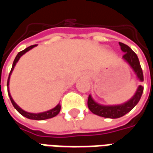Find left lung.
<instances>
[{
  "instance_id": "obj_1",
  "label": "left lung",
  "mask_w": 153,
  "mask_h": 153,
  "mask_svg": "<svg viewBox=\"0 0 153 153\" xmlns=\"http://www.w3.org/2000/svg\"><path fill=\"white\" fill-rule=\"evenodd\" d=\"M119 44L120 46V49L122 51L125 52L122 58L130 65L138 79L140 81H143V74L141 65L138 60V56L135 54L134 51H132L131 48L122 42H119ZM143 92V87L139 85L136 93L131 99H129L128 102L123 104L115 105V106H103V105L98 104L93 99L92 96L89 95L88 99V106L90 111L95 115L105 117V118H120L129 112L138 104L141 98Z\"/></svg>"
}]
</instances>
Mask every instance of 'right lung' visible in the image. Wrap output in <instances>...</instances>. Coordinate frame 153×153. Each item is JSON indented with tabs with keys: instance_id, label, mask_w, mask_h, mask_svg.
I'll use <instances>...</instances> for the list:
<instances>
[{
	"instance_id": "add662e5",
	"label": "right lung",
	"mask_w": 153,
	"mask_h": 153,
	"mask_svg": "<svg viewBox=\"0 0 153 153\" xmlns=\"http://www.w3.org/2000/svg\"><path fill=\"white\" fill-rule=\"evenodd\" d=\"M37 45H33V46H30V47H27L26 49L25 50H23L22 51H19L18 53V55L16 56L15 57V60H14V62H13V65H12V68H11V70H10V74H9V78H8V80H7V90H8V94H9V97H10V99L11 101V103L12 105L14 106L15 109L18 111V112H19L22 115H24L25 117L28 119H30V120H47V119H50V118H52V117H55L56 115H57L59 114L60 111V103L57 105L56 107H54L53 109L51 110H49V111H44V112H41V113H29V112H27V111H24L23 109H21L19 106L15 102V101L13 100L12 98L11 95H10V90H9V83H10V74H11L12 71L14 70V68H15V65L16 63L18 62V60H19V58L25 54L27 51H28L29 50H31L32 48H33L34 47H36Z\"/></svg>"
}]
</instances>
